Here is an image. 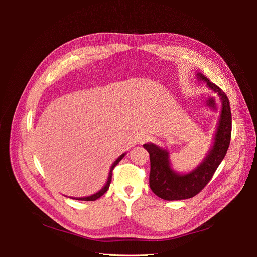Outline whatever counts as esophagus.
Segmentation results:
<instances>
[{"mask_svg": "<svg viewBox=\"0 0 257 257\" xmlns=\"http://www.w3.org/2000/svg\"><path fill=\"white\" fill-rule=\"evenodd\" d=\"M138 144H141V145H143V144H145V143H147L148 141H150V136L148 135V134H141L138 136Z\"/></svg>", "mask_w": 257, "mask_h": 257, "instance_id": "34e87169", "label": "esophagus"}]
</instances>
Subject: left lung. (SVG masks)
<instances>
[{
  "mask_svg": "<svg viewBox=\"0 0 257 257\" xmlns=\"http://www.w3.org/2000/svg\"><path fill=\"white\" fill-rule=\"evenodd\" d=\"M199 81L216 93L222 103L220 120L213 138V145L200 164L188 174H179L173 169L169 152L160 146L148 143L144 145L150 154L149 183L155 195L165 200L192 198L211 180L216 168L226 155L231 136V112L226 94L201 73L196 74Z\"/></svg>",
  "mask_w": 257,
  "mask_h": 257,
  "instance_id": "left-lung-1",
  "label": "left lung"
}]
</instances>
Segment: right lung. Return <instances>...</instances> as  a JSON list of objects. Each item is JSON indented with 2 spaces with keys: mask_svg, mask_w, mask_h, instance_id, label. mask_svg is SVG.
Here are the masks:
<instances>
[{
  "mask_svg": "<svg viewBox=\"0 0 257 257\" xmlns=\"http://www.w3.org/2000/svg\"><path fill=\"white\" fill-rule=\"evenodd\" d=\"M125 154H126V153H123V154H121L120 157L112 163V165H111V167H110L109 175H108V178H107V182H106V184L103 186V189H100L97 193L93 194V195H91V196H87V197H76V198H74V199H78V200H87V201H93V200H96V199H98L100 196H103L104 194L107 192V190L109 189V185H110V182H111V177H112V170H113L114 166H115L116 164H118V163H119V162L124 158V155H125ZM71 198H73V197H71Z\"/></svg>",
  "mask_w": 257,
  "mask_h": 257,
  "instance_id": "1",
  "label": "right lung"
}]
</instances>
